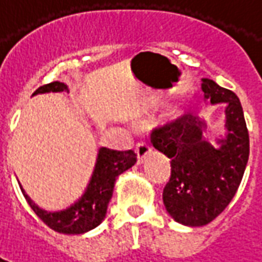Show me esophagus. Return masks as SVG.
Listing matches in <instances>:
<instances>
[{"label":"esophagus","mask_w":262,"mask_h":262,"mask_svg":"<svg viewBox=\"0 0 262 262\" xmlns=\"http://www.w3.org/2000/svg\"><path fill=\"white\" fill-rule=\"evenodd\" d=\"M135 151L137 154L139 163H143L150 156V153H151V147H150V144H147V143H137Z\"/></svg>","instance_id":"esophagus-1"}]
</instances>
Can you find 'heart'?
<instances>
[{"mask_svg":"<svg viewBox=\"0 0 262 262\" xmlns=\"http://www.w3.org/2000/svg\"><path fill=\"white\" fill-rule=\"evenodd\" d=\"M172 115H174V116H180V115H181V111H180V109H174V111H172Z\"/></svg>","mask_w":262,"mask_h":262,"instance_id":"heart-1","label":"heart"}]
</instances>
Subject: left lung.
Here are the masks:
<instances>
[{"label":"left lung","instance_id":"8db88e82","mask_svg":"<svg viewBox=\"0 0 262 262\" xmlns=\"http://www.w3.org/2000/svg\"><path fill=\"white\" fill-rule=\"evenodd\" d=\"M205 101L225 103V133L209 140L206 120L185 115L151 133L154 148L171 160L163 202L172 219L199 227L217 217L236 195L247 167L250 140L234 92L205 78Z\"/></svg>","mask_w":262,"mask_h":262}]
</instances>
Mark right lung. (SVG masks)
I'll return each instance as SVG.
<instances>
[{
  "instance_id": "obj_1",
  "label": "right lung",
  "mask_w": 262,
  "mask_h": 262,
  "mask_svg": "<svg viewBox=\"0 0 262 262\" xmlns=\"http://www.w3.org/2000/svg\"><path fill=\"white\" fill-rule=\"evenodd\" d=\"M49 92H70V90L64 82L54 81L46 85L39 86L33 92V95L49 94ZM135 163H136V154L133 150L116 151V150L101 147L98 150L95 167L84 193L66 209L54 210V212L40 208L32 201L20 184L19 187L29 206L33 209V212L50 229L64 234H82L102 223V220L106 216L109 201L114 193L116 178L122 172L132 168Z\"/></svg>"
}]
</instances>
